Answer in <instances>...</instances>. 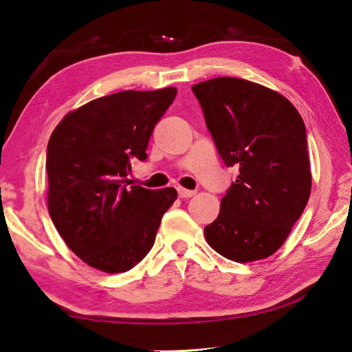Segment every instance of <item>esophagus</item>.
<instances>
[{
  "instance_id": "1",
  "label": "esophagus",
  "mask_w": 352,
  "mask_h": 352,
  "mask_svg": "<svg viewBox=\"0 0 352 352\" xmlns=\"http://www.w3.org/2000/svg\"><path fill=\"white\" fill-rule=\"evenodd\" d=\"M193 195H195V192H193V190L178 188V197H180V198H192Z\"/></svg>"
}]
</instances>
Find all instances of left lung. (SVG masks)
<instances>
[{
	"mask_svg": "<svg viewBox=\"0 0 352 352\" xmlns=\"http://www.w3.org/2000/svg\"><path fill=\"white\" fill-rule=\"evenodd\" d=\"M221 159L237 168L208 245L246 263L280 248L310 197L307 134L287 98L252 81L219 77L192 86Z\"/></svg>",
	"mask_w": 352,
	"mask_h": 352,
	"instance_id": "left-lung-1",
	"label": "left lung"
}]
</instances>
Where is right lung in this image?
Segmentation results:
<instances>
[{
	"label": "right lung",
	"instance_id": "obj_1",
	"mask_svg": "<svg viewBox=\"0 0 352 352\" xmlns=\"http://www.w3.org/2000/svg\"><path fill=\"white\" fill-rule=\"evenodd\" d=\"M175 87L122 91L66 115L47 148L48 212L69 250L95 269L130 271L153 248L177 190L130 186L131 162L146 160L155 124Z\"/></svg>",
	"mask_w": 352,
	"mask_h": 352
}]
</instances>
